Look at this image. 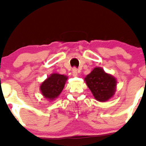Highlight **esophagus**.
<instances>
[{"label":"esophagus","mask_w":146,"mask_h":146,"mask_svg":"<svg viewBox=\"0 0 146 146\" xmlns=\"http://www.w3.org/2000/svg\"><path fill=\"white\" fill-rule=\"evenodd\" d=\"M78 69H77L76 68H73V77H76L78 76Z\"/></svg>","instance_id":"1"}]
</instances>
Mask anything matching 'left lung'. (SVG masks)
Instances as JSON below:
<instances>
[{
	"mask_svg": "<svg viewBox=\"0 0 146 146\" xmlns=\"http://www.w3.org/2000/svg\"><path fill=\"white\" fill-rule=\"evenodd\" d=\"M84 80L94 98L99 102L108 101L115 94L116 79L106 73L102 68L95 67L86 75Z\"/></svg>",
	"mask_w": 146,
	"mask_h": 146,
	"instance_id": "8db88e82",
	"label": "left lung"
}]
</instances>
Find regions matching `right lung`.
<instances>
[{
	"label": "right lung",
	"mask_w": 146,
	"mask_h": 146,
	"mask_svg": "<svg viewBox=\"0 0 146 146\" xmlns=\"http://www.w3.org/2000/svg\"><path fill=\"white\" fill-rule=\"evenodd\" d=\"M68 78L66 75L52 73L45 80L40 87L42 94L44 98L53 101L59 96L62 91Z\"/></svg>",
	"instance_id": "obj_1"
}]
</instances>
